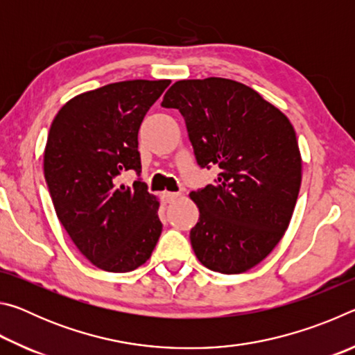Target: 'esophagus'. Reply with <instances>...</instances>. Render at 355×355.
<instances>
[{
    "instance_id": "34e87169",
    "label": "esophagus",
    "mask_w": 355,
    "mask_h": 355,
    "mask_svg": "<svg viewBox=\"0 0 355 355\" xmlns=\"http://www.w3.org/2000/svg\"><path fill=\"white\" fill-rule=\"evenodd\" d=\"M178 196H180L178 192H169V191H164V192H163V202H164V203H171V202L175 200Z\"/></svg>"
}]
</instances>
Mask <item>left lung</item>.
I'll list each match as a JSON object with an SVG mask.
<instances>
[{"instance_id": "1", "label": "left lung", "mask_w": 355, "mask_h": 355, "mask_svg": "<svg viewBox=\"0 0 355 355\" xmlns=\"http://www.w3.org/2000/svg\"><path fill=\"white\" fill-rule=\"evenodd\" d=\"M161 106L182 112L197 164L220 169L189 194L200 211L189 233L196 257L220 274L249 271L279 244L296 207L302 161L293 125L225 78L177 81Z\"/></svg>"}]
</instances>
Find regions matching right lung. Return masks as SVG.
<instances>
[{
	"label": "right lung",
	"instance_id": "1",
	"mask_svg": "<svg viewBox=\"0 0 355 355\" xmlns=\"http://www.w3.org/2000/svg\"><path fill=\"white\" fill-rule=\"evenodd\" d=\"M169 80L112 83L67 101L48 133L44 172L58 219L95 266L128 272L146 263L163 224L142 183L137 133ZM137 172L133 187L121 173Z\"/></svg>",
	"mask_w": 355,
	"mask_h": 355
}]
</instances>
